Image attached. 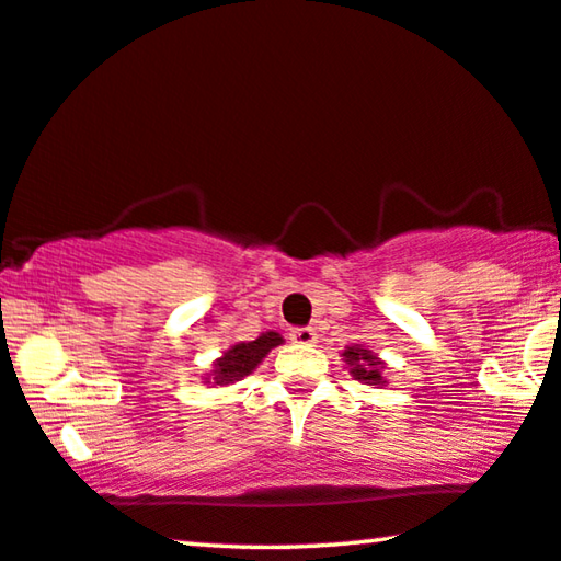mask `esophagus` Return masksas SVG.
Returning <instances> with one entry per match:
<instances>
[{
    "label": "esophagus",
    "mask_w": 561,
    "mask_h": 561,
    "mask_svg": "<svg viewBox=\"0 0 561 561\" xmlns=\"http://www.w3.org/2000/svg\"><path fill=\"white\" fill-rule=\"evenodd\" d=\"M289 340L297 342V344H305V346H312L317 342V332L312 327H297L289 332Z\"/></svg>",
    "instance_id": "34e87169"
}]
</instances>
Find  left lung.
<instances>
[{
  "mask_svg": "<svg viewBox=\"0 0 561 561\" xmlns=\"http://www.w3.org/2000/svg\"><path fill=\"white\" fill-rule=\"evenodd\" d=\"M344 362L350 364V375L354 379L364 381V385H385V377H381L385 362H381L377 354L364 350V346H346Z\"/></svg>",
  "mask_w": 561,
  "mask_h": 561,
  "instance_id": "left-lung-1",
  "label": "left lung"
}]
</instances>
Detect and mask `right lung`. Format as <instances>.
Masks as SVG:
<instances>
[{
    "instance_id": "obj_1",
    "label": "right lung",
    "mask_w": 561,
    "mask_h": 561,
    "mask_svg": "<svg viewBox=\"0 0 561 561\" xmlns=\"http://www.w3.org/2000/svg\"><path fill=\"white\" fill-rule=\"evenodd\" d=\"M282 344V336L277 332H264L256 336L254 342H239L232 350L225 352V357L217 359L215 369H211L209 385H234L247 375H252L266 354H270L274 346Z\"/></svg>"
}]
</instances>
